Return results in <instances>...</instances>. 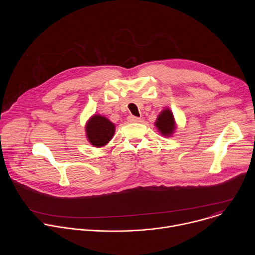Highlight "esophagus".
Wrapping results in <instances>:
<instances>
[{
    "mask_svg": "<svg viewBox=\"0 0 255 255\" xmlns=\"http://www.w3.org/2000/svg\"><path fill=\"white\" fill-rule=\"evenodd\" d=\"M128 121H129L130 123H139V122H141V119L138 118V117L129 116V117H128Z\"/></svg>",
    "mask_w": 255,
    "mask_h": 255,
    "instance_id": "esophagus-1",
    "label": "esophagus"
}]
</instances>
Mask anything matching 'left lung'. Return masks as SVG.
<instances>
[{"label": "left lung", "instance_id": "8db88e82", "mask_svg": "<svg viewBox=\"0 0 255 255\" xmlns=\"http://www.w3.org/2000/svg\"><path fill=\"white\" fill-rule=\"evenodd\" d=\"M158 132L164 137H170L176 130L174 116L169 108H164L159 113L154 123Z\"/></svg>", "mask_w": 255, "mask_h": 255}]
</instances>
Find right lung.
Instances as JSON below:
<instances>
[{"label":"right lung","instance_id":"obj_1","mask_svg":"<svg viewBox=\"0 0 255 255\" xmlns=\"http://www.w3.org/2000/svg\"><path fill=\"white\" fill-rule=\"evenodd\" d=\"M85 128L88 141L95 147H104L111 141L116 130L113 122L100 114L93 115Z\"/></svg>","mask_w":255,"mask_h":255}]
</instances>
